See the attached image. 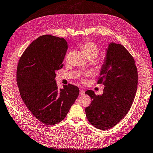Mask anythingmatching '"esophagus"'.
Returning a JSON list of instances; mask_svg holds the SVG:
<instances>
[{"instance_id": "obj_1", "label": "esophagus", "mask_w": 153, "mask_h": 153, "mask_svg": "<svg viewBox=\"0 0 153 153\" xmlns=\"http://www.w3.org/2000/svg\"><path fill=\"white\" fill-rule=\"evenodd\" d=\"M80 94L81 95H83L85 94V90H80Z\"/></svg>"}]
</instances>
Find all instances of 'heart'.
<instances>
[{"label":"heart","mask_w":153,"mask_h":153,"mask_svg":"<svg viewBox=\"0 0 153 153\" xmlns=\"http://www.w3.org/2000/svg\"><path fill=\"white\" fill-rule=\"evenodd\" d=\"M80 48L87 59H94L98 55L99 51L97 45L95 42L91 41H85L81 42ZM103 61H104L103 58L100 57L95 59V62L97 64L102 65L103 63Z\"/></svg>","instance_id":"obj_1"}]
</instances>
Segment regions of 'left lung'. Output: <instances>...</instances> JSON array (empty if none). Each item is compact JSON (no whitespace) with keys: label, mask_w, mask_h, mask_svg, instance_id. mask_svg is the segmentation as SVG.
<instances>
[{"label":"left lung","mask_w":153,"mask_h":153,"mask_svg":"<svg viewBox=\"0 0 153 153\" xmlns=\"http://www.w3.org/2000/svg\"><path fill=\"white\" fill-rule=\"evenodd\" d=\"M98 83H103V93L93 90L85 94L92 100L85 108L89 123L100 130L113 127L129 112L137 91V71L135 62L124 46L110 42L105 49Z\"/></svg>","instance_id":"left-lung-1"}]
</instances>
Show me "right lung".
Listing matches in <instances>:
<instances>
[{
  "mask_svg": "<svg viewBox=\"0 0 153 153\" xmlns=\"http://www.w3.org/2000/svg\"><path fill=\"white\" fill-rule=\"evenodd\" d=\"M68 44L62 38L41 36L20 58L17 83L21 97L34 117L45 125L63 120L79 95L71 84L58 89L56 71L63 68Z\"/></svg>",
  "mask_w": 153,
  "mask_h": 153,
  "instance_id": "right-lung-1",
  "label": "right lung"
}]
</instances>
